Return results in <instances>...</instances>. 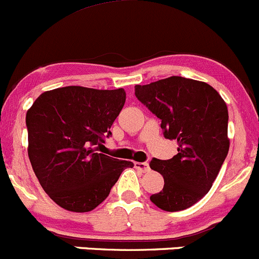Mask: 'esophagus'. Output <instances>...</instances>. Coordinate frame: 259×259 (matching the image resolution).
<instances>
[{"instance_id":"obj_1","label":"esophagus","mask_w":259,"mask_h":259,"mask_svg":"<svg viewBox=\"0 0 259 259\" xmlns=\"http://www.w3.org/2000/svg\"><path fill=\"white\" fill-rule=\"evenodd\" d=\"M135 166L138 169V170H141L142 173H147V171H149V164L146 162H136Z\"/></svg>"}]
</instances>
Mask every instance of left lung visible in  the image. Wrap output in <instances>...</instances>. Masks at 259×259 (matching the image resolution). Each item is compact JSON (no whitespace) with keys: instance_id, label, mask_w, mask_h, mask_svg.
Returning <instances> with one entry per match:
<instances>
[{"instance_id":"obj_1","label":"left lung","mask_w":259,"mask_h":259,"mask_svg":"<svg viewBox=\"0 0 259 259\" xmlns=\"http://www.w3.org/2000/svg\"><path fill=\"white\" fill-rule=\"evenodd\" d=\"M135 95L162 119L164 137L179 146L171 159L149 163L164 178L151 201L170 212L193 206L210 190L229 153L226 104L212 86L182 76L136 85Z\"/></svg>"}]
</instances>
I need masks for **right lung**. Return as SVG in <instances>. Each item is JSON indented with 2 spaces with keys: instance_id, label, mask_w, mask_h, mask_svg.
<instances>
[{
  "instance_id": "add662e5",
  "label": "right lung",
  "mask_w": 259,
  "mask_h": 259,
  "mask_svg": "<svg viewBox=\"0 0 259 259\" xmlns=\"http://www.w3.org/2000/svg\"><path fill=\"white\" fill-rule=\"evenodd\" d=\"M126 101L123 89L65 86L46 91L27 111L28 155L49 197L74 212H88L108 196L133 163L96 151Z\"/></svg>"
}]
</instances>
